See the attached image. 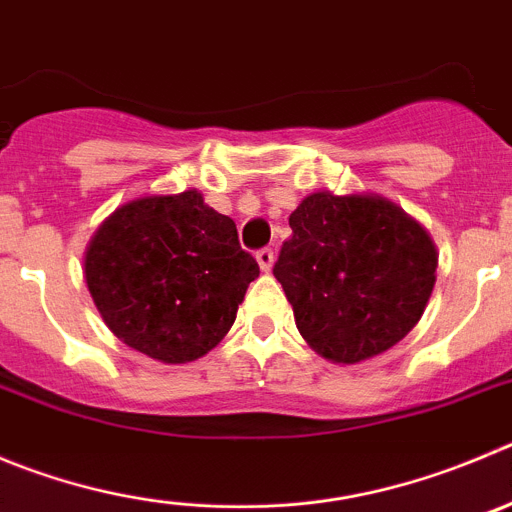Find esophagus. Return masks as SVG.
Listing matches in <instances>:
<instances>
[{
	"instance_id": "1",
	"label": "esophagus",
	"mask_w": 512,
	"mask_h": 512,
	"mask_svg": "<svg viewBox=\"0 0 512 512\" xmlns=\"http://www.w3.org/2000/svg\"><path fill=\"white\" fill-rule=\"evenodd\" d=\"M257 265H260L262 272H270L272 265H275V252L270 250V247H265V250L257 252Z\"/></svg>"
}]
</instances>
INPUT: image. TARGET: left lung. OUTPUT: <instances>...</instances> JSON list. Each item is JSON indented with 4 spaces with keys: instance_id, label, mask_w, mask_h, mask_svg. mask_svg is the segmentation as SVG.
Returning <instances> with one entry per match:
<instances>
[{
    "instance_id": "left-lung-1",
    "label": "left lung",
    "mask_w": 512,
    "mask_h": 512,
    "mask_svg": "<svg viewBox=\"0 0 512 512\" xmlns=\"http://www.w3.org/2000/svg\"><path fill=\"white\" fill-rule=\"evenodd\" d=\"M272 275L295 326L333 364L369 361L407 336L437 283L427 229L381 194L313 191L290 214Z\"/></svg>"
}]
</instances>
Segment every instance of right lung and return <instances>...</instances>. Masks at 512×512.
<instances>
[{
    "mask_svg": "<svg viewBox=\"0 0 512 512\" xmlns=\"http://www.w3.org/2000/svg\"><path fill=\"white\" fill-rule=\"evenodd\" d=\"M83 275L118 341L161 364H189L227 336L260 267L232 219L186 189L136 197L105 217Z\"/></svg>",
    "mask_w": 512,
    "mask_h": 512,
    "instance_id": "right-lung-1",
    "label": "right lung"
}]
</instances>
